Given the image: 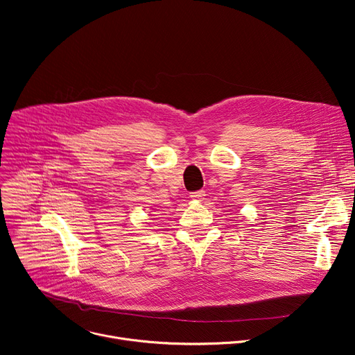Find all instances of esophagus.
<instances>
[{"instance_id": "1", "label": "esophagus", "mask_w": 355, "mask_h": 355, "mask_svg": "<svg viewBox=\"0 0 355 355\" xmlns=\"http://www.w3.org/2000/svg\"><path fill=\"white\" fill-rule=\"evenodd\" d=\"M205 197V191H196V192H191L189 194V198L194 200V201H202Z\"/></svg>"}]
</instances>
